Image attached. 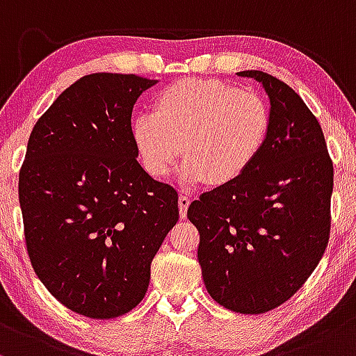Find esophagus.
Instances as JSON below:
<instances>
[{
    "label": "esophagus",
    "mask_w": 356,
    "mask_h": 356,
    "mask_svg": "<svg viewBox=\"0 0 356 356\" xmlns=\"http://www.w3.org/2000/svg\"><path fill=\"white\" fill-rule=\"evenodd\" d=\"M190 197H186V195H181V197L178 198V209H179V215L181 217H186V210H188L190 207Z\"/></svg>",
    "instance_id": "esophagus-1"
}]
</instances>
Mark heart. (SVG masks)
Masks as SVG:
<instances>
[{"label":"heart","instance_id":"1","mask_svg":"<svg viewBox=\"0 0 356 356\" xmlns=\"http://www.w3.org/2000/svg\"><path fill=\"white\" fill-rule=\"evenodd\" d=\"M270 126L264 99L230 83L186 79L154 101L153 114L133 121L131 134L143 166L153 178H166L181 153V181L211 185L234 181L257 158Z\"/></svg>","mask_w":356,"mask_h":356}]
</instances>
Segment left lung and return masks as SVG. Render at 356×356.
<instances>
[{
    "label": "left lung",
    "instance_id": "8db88e82",
    "mask_svg": "<svg viewBox=\"0 0 356 356\" xmlns=\"http://www.w3.org/2000/svg\"><path fill=\"white\" fill-rule=\"evenodd\" d=\"M237 75L264 87L269 133L252 165L200 195L188 218L210 296L235 313L261 314L294 296L325 254L333 163L318 119L287 83L261 70Z\"/></svg>",
    "mask_w": 356,
    "mask_h": 356
}]
</instances>
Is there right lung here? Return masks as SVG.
Masks as SVG:
<instances>
[{
	"label": "right lung",
	"mask_w": 356,
	"mask_h": 356,
	"mask_svg": "<svg viewBox=\"0 0 356 356\" xmlns=\"http://www.w3.org/2000/svg\"><path fill=\"white\" fill-rule=\"evenodd\" d=\"M158 81L90 74L38 119L19 170L26 250L43 286L82 316L111 319L145 298L151 262L178 222V193L138 163L131 114Z\"/></svg>",
	"instance_id": "1"
}]
</instances>
